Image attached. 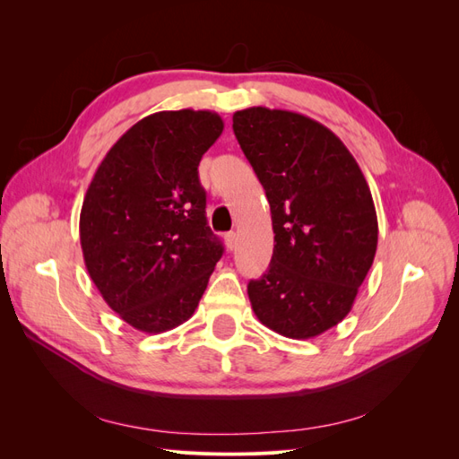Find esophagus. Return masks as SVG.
Instances as JSON below:
<instances>
[{
    "instance_id": "1",
    "label": "esophagus",
    "mask_w": 459,
    "mask_h": 459,
    "mask_svg": "<svg viewBox=\"0 0 459 459\" xmlns=\"http://www.w3.org/2000/svg\"><path fill=\"white\" fill-rule=\"evenodd\" d=\"M226 247L230 248V251H233V248L238 247V233H235V231L226 233Z\"/></svg>"
}]
</instances>
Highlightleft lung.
I'll return each mask as SVG.
<instances>
[{
    "label": "left lung",
    "instance_id": "obj_1",
    "mask_svg": "<svg viewBox=\"0 0 459 459\" xmlns=\"http://www.w3.org/2000/svg\"><path fill=\"white\" fill-rule=\"evenodd\" d=\"M233 132L266 191L275 245L268 272L248 283L260 322L312 339L352 310L377 251V214L356 159L324 124L251 107Z\"/></svg>",
    "mask_w": 459,
    "mask_h": 459
}]
</instances>
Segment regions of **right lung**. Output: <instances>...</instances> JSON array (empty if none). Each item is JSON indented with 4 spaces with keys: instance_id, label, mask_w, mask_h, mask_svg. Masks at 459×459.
Returning <instances> with one entry per match:
<instances>
[{
    "instance_id": "add662e5",
    "label": "right lung",
    "mask_w": 459,
    "mask_h": 459,
    "mask_svg": "<svg viewBox=\"0 0 459 459\" xmlns=\"http://www.w3.org/2000/svg\"><path fill=\"white\" fill-rule=\"evenodd\" d=\"M224 130L211 110H160L108 149L80 212V245L105 302L143 333L193 316L224 247L206 224L197 166Z\"/></svg>"
}]
</instances>
